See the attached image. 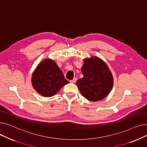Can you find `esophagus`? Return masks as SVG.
Here are the masks:
<instances>
[{
    "label": "esophagus",
    "instance_id": "34e87169",
    "mask_svg": "<svg viewBox=\"0 0 147 147\" xmlns=\"http://www.w3.org/2000/svg\"><path fill=\"white\" fill-rule=\"evenodd\" d=\"M76 81H77V78H74L72 80H71L70 82H71V83H76Z\"/></svg>",
    "mask_w": 147,
    "mask_h": 147
}]
</instances>
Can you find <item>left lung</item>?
Listing matches in <instances>:
<instances>
[{
  "label": "left lung",
  "mask_w": 147,
  "mask_h": 147,
  "mask_svg": "<svg viewBox=\"0 0 147 147\" xmlns=\"http://www.w3.org/2000/svg\"><path fill=\"white\" fill-rule=\"evenodd\" d=\"M81 70L83 78L76 83L82 95L90 101L102 100L113 86V76L107 64L96 57L84 59Z\"/></svg>",
  "instance_id": "left-lung-1"
}]
</instances>
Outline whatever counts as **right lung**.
Segmentation results:
<instances>
[{
  "label": "right lung",
  "instance_id": "add662e5",
  "mask_svg": "<svg viewBox=\"0 0 147 147\" xmlns=\"http://www.w3.org/2000/svg\"><path fill=\"white\" fill-rule=\"evenodd\" d=\"M32 84L38 94L44 96L55 95L69 83L55 62L46 59L37 66L32 76Z\"/></svg>",
  "mask_w": 147,
  "mask_h": 147
}]
</instances>
